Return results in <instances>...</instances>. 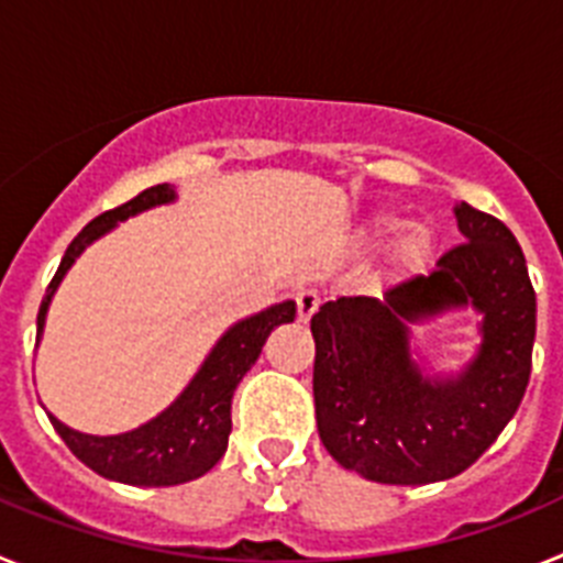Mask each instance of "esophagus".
<instances>
[{
  "label": "esophagus",
  "mask_w": 563,
  "mask_h": 563,
  "mask_svg": "<svg viewBox=\"0 0 563 563\" xmlns=\"http://www.w3.org/2000/svg\"><path fill=\"white\" fill-rule=\"evenodd\" d=\"M318 305H321V296H318L316 290H298L296 292V312H298V321H310L312 312L318 310Z\"/></svg>",
  "instance_id": "obj_1"
}]
</instances>
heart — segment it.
<instances>
[{
    "label": "heart",
    "mask_w": 563,
    "mask_h": 563,
    "mask_svg": "<svg viewBox=\"0 0 563 563\" xmlns=\"http://www.w3.org/2000/svg\"><path fill=\"white\" fill-rule=\"evenodd\" d=\"M383 228H391L395 222H380ZM431 256V236L429 231H422V228H417V231H411L409 236L400 239V245H397V262H400L402 267H422L426 265V258Z\"/></svg>",
    "instance_id": "b5f03b06"
}]
</instances>
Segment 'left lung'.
Returning a JSON list of instances; mask_svg holds the SVG:
<instances>
[{"instance_id": "8db88e82", "label": "left lung", "mask_w": 563, "mask_h": 563, "mask_svg": "<svg viewBox=\"0 0 563 563\" xmlns=\"http://www.w3.org/2000/svg\"><path fill=\"white\" fill-rule=\"evenodd\" d=\"M465 242L437 271L383 298L341 296L312 316L318 437L332 460L383 485H429L474 465L525 397L536 290L505 222L454 208ZM483 312V343L460 376L429 378L410 361L408 324L449 309Z\"/></svg>"}]
</instances>
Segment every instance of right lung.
I'll use <instances>...</instances> for the list:
<instances>
[{
  "label": "right lung",
  "mask_w": 563,
  "mask_h": 563,
  "mask_svg": "<svg viewBox=\"0 0 563 563\" xmlns=\"http://www.w3.org/2000/svg\"><path fill=\"white\" fill-rule=\"evenodd\" d=\"M174 197L177 194H174L168 183L146 188L134 200L96 217L69 242L62 265H58L56 276L49 282L47 296H44L42 307H38L36 343L42 341L49 298H53L56 287L62 285V278L67 276L73 262L81 256L84 247L92 245L107 231H112L118 222L129 220L134 213L148 211L154 206L174 202ZM292 318H296V301H282V305H273L267 310L256 312V316L236 321L217 341V346L208 352V357L202 361L197 375L191 377V383L183 389V395L154 420L143 422L141 429L114 437H92L73 431L53 415H47L49 422L58 431V437L67 442V449L84 465L101 474L103 479L137 487H168L200 479L202 474H208L222 460L228 449L231 400L239 380L245 377V372L262 355L267 335L278 324H290Z\"/></svg>",
  "instance_id": "right-lung-1"
}]
</instances>
